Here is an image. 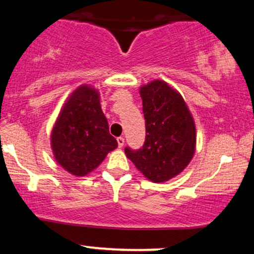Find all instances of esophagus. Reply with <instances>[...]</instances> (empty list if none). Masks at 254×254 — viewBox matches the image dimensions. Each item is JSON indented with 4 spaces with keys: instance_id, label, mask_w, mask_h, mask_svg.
<instances>
[{
    "instance_id": "esophagus-1",
    "label": "esophagus",
    "mask_w": 254,
    "mask_h": 254,
    "mask_svg": "<svg viewBox=\"0 0 254 254\" xmlns=\"http://www.w3.org/2000/svg\"><path fill=\"white\" fill-rule=\"evenodd\" d=\"M117 142H118V147L122 148V147H123V145H124V142H125V141H124L123 137H118Z\"/></svg>"
}]
</instances>
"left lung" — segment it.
Here are the masks:
<instances>
[{
    "instance_id": "8db88e82",
    "label": "left lung",
    "mask_w": 254,
    "mask_h": 254,
    "mask_svg": "<svg viewBox=\"0 0 254 254\" xmlns=\"http://www.w3.org/2000/svg\"><path fill=\"white\" fill-rule=\"evenodd\" d=\"M139 94L145 119V141L125 154L154 183L172 179L190 164L196 149V127L182 95L164 81L142 86Z\"/></svg>"
}]
</instances>
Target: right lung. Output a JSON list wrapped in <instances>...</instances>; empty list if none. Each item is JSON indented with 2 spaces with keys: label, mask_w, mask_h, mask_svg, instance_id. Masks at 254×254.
Masks as SVG:
<instances>
[{
  "label": "right lung",
  "mask_w": 254,
  "mask_h": 254,
  "mask_svg": "<svg viewBox=\"0 0 254 254\" xmlns=\"http://www.w3.org/2000/svg\"><path fill=\"white\" fill-rule=\"evenodd\" d=\"M51 145L58 164L78 177L95 170L107 153L117 148L98 90L84 84L72 93L52 129Z\"/></svg>",
  "instance_id": "right-lung-1"
}]
</instances>
